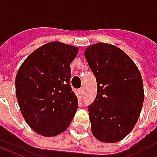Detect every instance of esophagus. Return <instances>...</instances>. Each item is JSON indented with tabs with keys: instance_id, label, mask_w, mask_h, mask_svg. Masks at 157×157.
I'll use <instances>...</instances> for the list:
<instances>
[{
	"instance_id": "esophagus-1",
	"label": "esophagus",
	"mask_w": 157,
	"mask_h": 157,
	"mask_svg": "<svg viewBox=\"0 0 157 157\" xmlns=\"http://www.w3.org/2000/svg\"><path fill=\"white\" fill-rule=\"evenodd\" d=\"M79 93H80V94H81L82 96L84 95V89L82 88H82L79 89Z\"/></svg>"
}]
</instances>
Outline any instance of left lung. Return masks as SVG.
<instances>
[{
  "instance_id": "obj_1",
  "label": "left lung",
  "mask_w": 157,
  "mask_h": 157,
  "mask_svg": "<svg viewBox=\"0 0 157 157\" xmlns=\"http://www.w3.org/2000/svg\"><path fill=\"white\" fill-rule=\"evenodd\" d=\"M85 57L98 83L97 97L88 106L92 134L102 142H118L133 129L141 111V75L131 59L114 45H91Z\"/></svg>"
}]
</instances>
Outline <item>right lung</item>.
Here are the masks:
<instances>
[{"instance_id": "right-lung-1", "label": "right lung", "mask_w": 157, "mask_h": 157, "mask_svg": "<svg viewBox=\"0 0 157 157\" xmlns=\"http://www.w3.org/2000/svg\"><path fill=\"white\" fill-rule=\"evenodd\" d=\"M77 52L75 46L50 42L29 55L17 71L16 95L22 114L43 136L65 131L78 109L70 85V65Z\"/></svg>"}]
</instances>
